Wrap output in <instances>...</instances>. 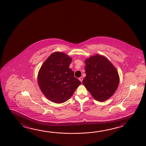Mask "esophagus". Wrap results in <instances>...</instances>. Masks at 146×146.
<instances>
[{"label":"esophagus","instance_id":"1","mask_svg":"<svg viewBox=\"0 0 146 146\" xmlns=\"http://www.w3.org/2000/svg\"><path fill=\"white\" fill-rule=\"evenodd\" d=\"M79 79L80 81L81 82H82L83 79V77H80L79 78Z\"/></svg>","mask_w":146,"mask_h":146}]
</instances>
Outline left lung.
<instances>
[{"label": "left lung", "mask_w": 146, "mask_h": 146, "mask_svg": "<svg viewBox=\"0 0 146 146\" xmlns=\"http://www.w3.org/2000/svg\"><path fill=\"white\" fill-rule=\"evenodd\" d=\"M83 84L93 98L104 101L114 94L119 83L118 72L108 58L96 54L85 60Z\"/></svg>", "instance_id": "1"}]
</instances>
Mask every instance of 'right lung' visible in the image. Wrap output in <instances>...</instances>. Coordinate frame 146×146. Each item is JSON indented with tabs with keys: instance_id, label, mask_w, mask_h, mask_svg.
<instances>
[{
	"instance_id": "1",
	"label": "right lung",
	"mask_w": 146,
	"mask_h": 146,
	"mask_svg": "<svg viewBox=\"0 0 146 146\" xmlns=\"http://www.w3.org/2000/svg\"><path fill=\"white\" fill-rule=\"evenodd\" d=\"M72 61L66 54L55 52L40 67L37 82L42 92L51 101L56 104L66 102L81 84L69 68Z\"/></svg>"
}]
</instances>
